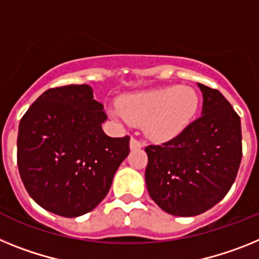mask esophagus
I'll return each instance as SVG.
<instances>
[{"mask_svg":"<svg viewBox=\"0 0 259 259\" xmlns=\"http://www.w3.org/2000/svg\"><path fill=\"white\" fill-rule=\"evenodd\" d=\"M141 147H143L142 141L136 138V137H133V138L130 139V148H132V150H137V148H141Z\"/></svg>","mask_w":259,"mask_h":259,"instance_id":"obj_1","label":"esophagus"}]
</instances>
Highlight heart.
Masks as SVG:
<instances>
[{
	"label": "heart",
	"mask_w": 259,
	"mask_h": 259,
	"mask_svg": "<svg viewBox=\"0 0 259 259\" xmlns=\"http://www.w3.org/2000/svg\"><path fill=\"white\" fill-rule=\"evenodd\" d=\"M198 107L199 98L192 87L170 86L130 94L108 111L121 122L145 123L152 138L167 141L185 130Z\"/></svg>",
	"instance_id": "1"
}]
</instances>
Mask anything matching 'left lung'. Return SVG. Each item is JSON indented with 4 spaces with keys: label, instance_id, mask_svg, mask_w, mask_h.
<instances>
[{
    "label": "left lung",
    "instance_id": "obj_1",
    "mask_svg": "<svg viewBox=\"0 0 259 259\" xmlns=\"http://www.w3.org/2000/svg\"><path fill=\"white\" fill-rule=\"evenodd\" d=\"M202 116L168 142L145 148L146 185L165 212L195 217L226 197L242 157L241 122L220 91L198 83Z\"/></svg>",
    "mask_w": 259,
    "mask_h": 259
}]
</instances>
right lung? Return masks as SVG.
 Masks as SVG:
<instances>
[{
  "label": "right lung",
  "instance_id": "obj_1",
  "mask_svg": "<svg viewBox=\"0 0 259 259\" xmlns=\"http://www.w3.org/2000/svg\"><path fill=\"white\" fill-rule=\"evenodd\" d=\"M105 120L87 84L49 89L28 108L18 132V168L39 206L76 218L104 199L130 152V137H108Z\"/></svg>",
  "mask_w": 259,
  "mask_h": 259
}]
</instances>
